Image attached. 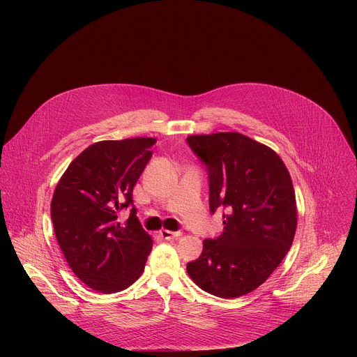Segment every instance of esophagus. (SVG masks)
<instances>
[{"label":"esophagus","mask_w":357,"mask_h":357,"mask_svg":"<svg viewBox=\"0 0 357 357\" xmlns=\"http://www.w3.org/2000/svg\"><path fill=\"white\" fill-rule=\"evenodd\" d=\"M160 236L164 238V240H172V238H178L181 236L179 231H169V230H161L160 231Z\"/></svg>","instance_id":"esophagus-1"}]
</instances>
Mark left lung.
<instances>
[{
  "label": "left lung",
  "mask_w": 357,
  "mask_h": 357,
  "mask_svg": "<svg viewBox=\"0 0 357 357\" xmlns=\"http://www.w3.org/2000/svg\"><path fill=\"white\" fill-rule=\"evenodd\" d=\"M205 164L209 208L223 213V231L203 241L186 271L197 287L237 298L260 287L289 251L296 230L292 181L275 152L238 132L190 135Z\"/></svg>",
  "instance_id": "obj_1"
}]
</instances>
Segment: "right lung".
Wrapping results in <instances>:
<instances>
[{
    "label": "right lung",
    "instance_id": "right-lung-1",
    "mask_svg": "<svg viewBox=\"0 0 357 357\" xmlns=\"http://www.w3.org/2000/svg\"><path fill=\"white\" fill-rule=\"evenodd\" d=\"M155 138L100 141L68 167L50 203L55 236L76 277L114 294L134 284L152 248L132 203V189L152 157ZM132 208L126 224L118 212Z\"/></svg>",
    "mask_w": 357,
    "mask_h": 357
}]
</instances>
